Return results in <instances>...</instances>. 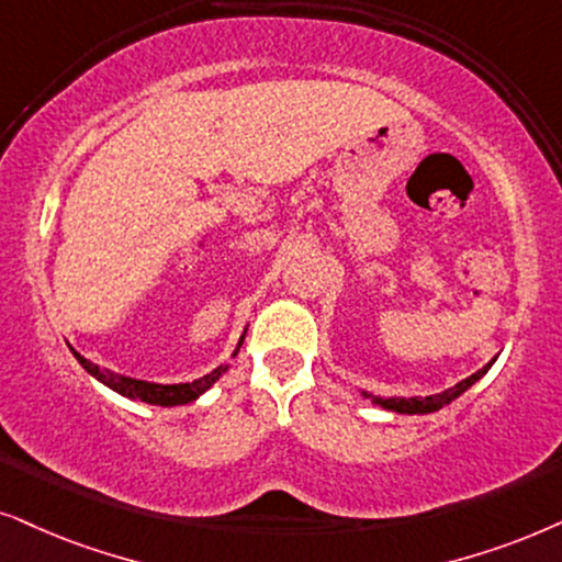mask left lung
I'll use <instances>...</instances> for the list:
<instances>
[{"instance_id":"left-lung-1","label":"left lung","mask_w":562,"mask_h":562,"mask_svg":"<svg viewBox=\"0 0 562 562\" xmlns=\"http://www.w3.org/2000/svg\"><path fill=\"white\" fill-rule=\"evenodd\" d=\"M498 359V355L491 359L488 364H483L481 370L477 372H473V375L470 378H465V380H460L458 385H452V387H447V391H442V393H431V395H411V398H383V395H370V393H364L362 391V395L364 398H370L372 403H375V406H380V408H385V411H393V414H434V411H439V408H445V406H450V403L454 401V398H460L462 393L468 391V387H473L477 380H481L485 372H488L491 368H493V362H496Z\"/></svg>"}]
</instances>
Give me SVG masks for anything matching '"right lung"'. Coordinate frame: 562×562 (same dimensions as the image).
I'll return each mask as SVG.
<instances>
[{
  "label": "right lung",
  "instance_id": "1",
  "mask_svg": "<svg viewBox=\"0 0 562 562\" xmlns=\"http://www.w3.org/2000/svg\"><path fill=\"white\" fill-rule=\"evenodd\" d=\"M244 336H246V328H244L241 339H238L234 355L231 357L238 355V349H241V344H244ZM69 349H71V355L77 357V362L81 364V368H85L94 380H100L102 385H108L110 391L120 393L123 398L151 403V406H169L171 408V406H184V403L198 401L200 395H203L205 391H211V387L223 378V372L228 370V362H223L215 370L207 372V375L190 380V383H151V380L128 378V375H120V372H112L108 368H100V364L89 362V359L81 357L74 347H69Z\"/></svg>",
  "mask_w": 562,
  "mask_h": 562
}]
</instances>
